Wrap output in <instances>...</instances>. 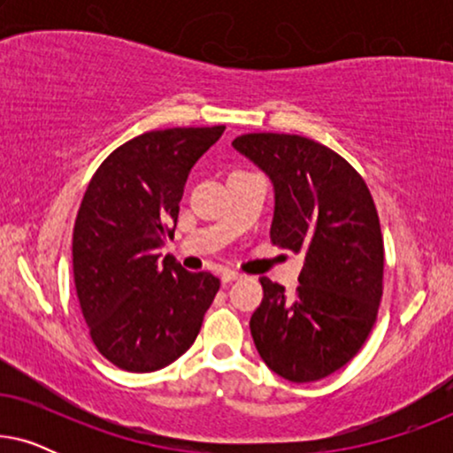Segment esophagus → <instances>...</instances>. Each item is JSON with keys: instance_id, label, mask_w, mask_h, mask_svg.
<instances>
[{"instance_id": "esophagus-1", "label": "esophagus", "mask_w": 453, "mask_h": 453, "mask_svg": "<svg viewBox=\"0 0 453 453\" xmlns=\"http://www.w3.org/2000/svg\"><path fill=\"white\" fill-rule=\"evenodd\" d=\"M237 278H241V274H239V272H234V270H222V274H220V280L225 284L237 280Z\"/></svg>"}]
</instances>
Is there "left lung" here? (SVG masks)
Listing matches in <instances>:
<instances>
[{
	"instance_id": "left-lung-1",
	"label": "left lung",
	"mask_w": 453,
	"mask_h": 453,
	"mask_svg": "<svg viewBox=\"0 0 453 453\" xmlns=\"http://www.w3.org/2000/svg\"><path fill=\"white\" fill-rule=\"evenodd\" d=\"M233 148L274 188L272 243L305 256L295 296L259 278L253 342L276 375L318 381L344 367L375 324L383 239L373 197L340 154L303 135L245 134Z\"/></svg>"
}]
</instances>
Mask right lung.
Instances as JSON below:
<instances>
[{
	"label": "right lung",
	"mask_w": 453,
	"mask_h": 453,
	"mask_svg": "<svg viewBox=\"0 0 453 453\" xmlns=\"http://www.w3.org/2000/svg\"><path fill=\"white\" fill-rule=\"evenodd\" d=\"M225 126L142 134L104 158L73 226V282L98 352L148 373L177 361L200 334L220 280L158 262L173 237L185 181Z\"/></svg>",
	"instance_id": "obj_1"
}]
</instances>
